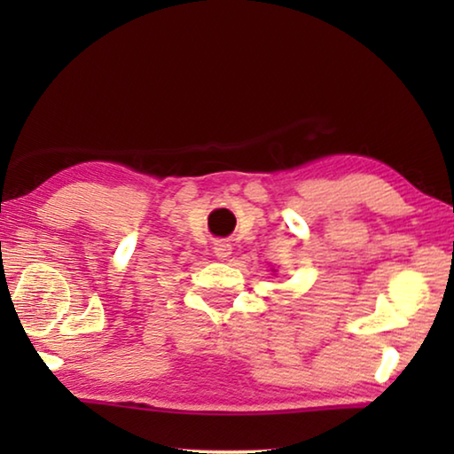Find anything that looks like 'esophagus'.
Instances as JSON below:
<instances>
[{
  "label": "esophagus",
  "instance_id": "esophagus-1",
  "mask_svg": "<svg viewBox=\"0 0 454 454\" xmlns=\"http://www.w3.org/2000/svg\"><path fill=\"white\" fill-rule=\"evenodd\" d=\"M214 254H216V258H220V260L228 258L230 254H232V244H230L228 240H216L214 242Z\"/></svg>",
  "mask_w": 454,
  "mask_h": 454
}]
</instances>
